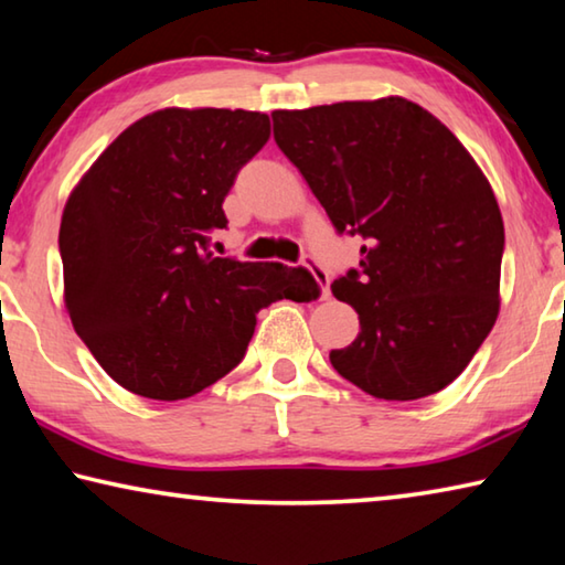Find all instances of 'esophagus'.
Returning <instances> with one entry per match:
<instances>
[{"label":"esophagus","mask_w":565,"mask_h":565,"mask_svg":"<svg viewBox=\"0 0 565 565\" xmlns=\"http://www.w3.org/2000/svg\"><path fill=\"white\" fill-rule=\"evenodd\" d=\"M303 266L313 274V279L319 281V286H321V299H329V294H331V289H329V284H331V279H329V271L323 269V266H321L317 259H313V256H306V259H303Z\"/></svg>","instance_id":"1"}]
</instances>
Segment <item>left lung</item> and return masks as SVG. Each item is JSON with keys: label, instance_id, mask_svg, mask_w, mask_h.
<instances>
[{"label": "left lung", "instance_id": "1", "mask_svg": "<svg viewBox=\"0 0 565 565\" xmlns=\"http://www.w3.org/2000/svg\"><path fill=\"white\" fill-rule=\"evenodd\" d=\"M271 119L337 234L363 238L359 269L331 284L361 333L329 353L331 366L386 401L446 388L499 317L505 236L481 169L434 114L401 97Z\"/></svg>", "mask_w": 565, "mask_h": 565}]
</instances>
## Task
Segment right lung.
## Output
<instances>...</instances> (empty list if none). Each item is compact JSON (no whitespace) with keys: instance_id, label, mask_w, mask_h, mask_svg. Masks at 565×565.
I'll list each match as a JSON object with an SVG mask.
<instances>
[{"instance_id":"right-lung-1","label":"right lung","mask_w":565,"mask_h":565,"mask_svg":"<svg viewBox=\"0 0 565 565\" xmlns=\"http://www.w3.org/2000/svg\"><path fill=\"white\" fill-rule=\"evenodd\" d=\"M269 134L262 111L161 109L124 129L72 191L60 226L66 311L131 394H199L242 363L264 306L319 296L303 266L212 252L228 189Z\"/></svg>"}]
</instances>
